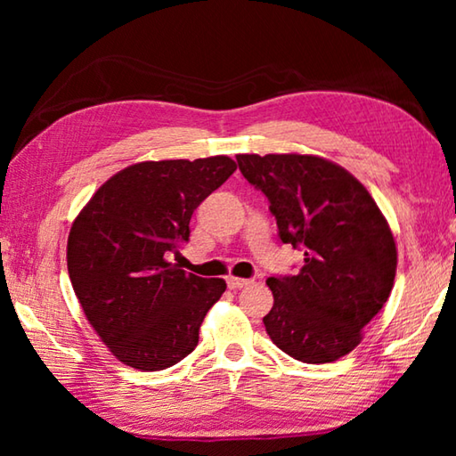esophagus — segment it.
<instances>
[{
    "label": "esophagus",
    "instance_id": "obj_1",
    "mask_svg": "<svg viewBox=\"0 0 456 456\" xmlns=\"http://www.w3.org/2000/svg\"><path fill=\"white\" fill-rule=\"evenodd\" d=\"M249 283H253L251 280H243V277H233V275H229L227 277V285L231 289H241V288H247V285Z\"/></svg>",
    "mask_w": 456,
    "mask_h": 456
}]
</instances>
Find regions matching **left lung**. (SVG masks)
<instances>
[{"mask_svg":"<svg viewBox=\"0 0 456 456\" xmlns=\"http://www.w3.org/2000/svg\"><path fill=\"white\" fill-rule=\"evenodd\" d=\"M237 165L269 199L281 241L304 249L296 275L267 280L269 338L305 364L346 356L395 285L398 256L388 221L364 184L328 159L237 154Z\"/></svg>","mask_w":456,"mask_h":456,"instance_id":"obj_1","label":"left lung"}]
</instances>
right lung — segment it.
<instances>
[{"label": "right lung", "mask_w": 456, "mask_h": 456, "mask_svg": "<svg viewBox=\"0 0 456 456\" xmlns=\"http://www.w3.org/2000/svg\"><path fill=\"white\" fill-rule=\"evenodd\" d=\"M225 154L144 160L110 176L74 219L68 273L84 315L122 364L157 372L197 348L225 280L167 257L189 241L192 211L235 173Z\"/></svg>", "instance_id": "right-lung-1"}]
</instances>
